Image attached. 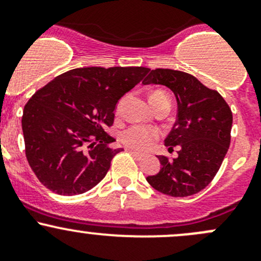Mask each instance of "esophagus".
<instances>
[{
    "label": "esophagus",
    "instance_id": "esophagus-1",
    "mask_svg": "<svg viewBox=\"0 0 261 261\" xmlns=\"http://www.w3.org/2000/svg\"><path fill=\"white\" fill-rule=\"evenodd\" d=\"M128 151L130 152L132 154H133L134 157H136L137 160H142L144 157V154L143 153H139V152H137V151H133V149H128Z\"/></svg>",
    "mask_w": 261,
    "mask_h": 261
}]
</instances>
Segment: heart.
Wrapping results in <instances>:
<instances>
[{
  "label": "heart",
  "mask_w": 261,
  "mask_h": 261,
  "mask_svg": "<svg viewBox=\"0 0 261 261\" xmlns=\"http://www.w3.org/2000/svg\"><path fill=\"white\" fill-rule=\"evenodd\" d=\"M162 94H164V92L154 91L152 92L151 96ZM122 105L123 100L118 104V112L122 109ZM159 130L153 129V128H146L143 127V125H132V127L127 128V129L120 134V139H122L123 143L127 147H129V148L137 149V151H147V149H149L153 146L154 142L159 139Z\"/></svg>",
  "instance_id": "1"
}]
</instances>
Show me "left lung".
I'll return each instance as SVG.
<instances>
[{
  "label": "left lung",
  "instance_id": "8db88e82",
  "mask_svg": "<svg viewBox=\"0 0 261 261\" xmlns=\"http://www.w3.org/2000/svg\"><path fill=\"white\" fill-rule=\"evenodd\" d=\"M143 85H162L174 92L177 118L165 138L179 156H159V174L147 176L152 188L170 197H189L213 180L228 151L232 113L223 97L194 76L167 68L149 69Z\"/></svg>",
  "mask_w": 261,
  "mask_h": 261
}]
</instances>
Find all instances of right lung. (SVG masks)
Returning <instances> with one entry per match:
<instances>
[{"label":"right lung","instance_id":"1","mask_svg":"<svg viewBox=\"0 0 261 261\" xmlns=\"http://www.w3.org/2000/svg\"><path fill=\"white\" fill-rule=\"evenodd\" d=\"M148 72L144 67H84L57 76L25 105L22 133L30 167L59 195L89 192L123 148L105 132L117 102Z\"/></svg>","mask_w":261,"mask_h":261}]
</instances>
